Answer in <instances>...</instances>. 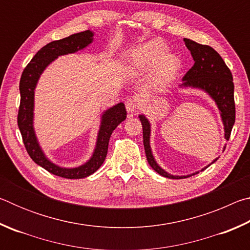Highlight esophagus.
<instances>
[{"mask_svg": "<svg viewBox=\"0 0 250 250\" xmlns=\"http://www.w3.org/2000/svg\"><path fill=\"white\" fill-rule=\"evenodd\" d=\"M138 108H139V105H138L137 101H135V99L129 98V99L125 100V109H126V111H128L129 113L137 112L138 111Z\"/></svg>", "mask_w": 250, "mask_h": 250, "instance_id": "34e87169", "label": "esophagus"}]
</instances>
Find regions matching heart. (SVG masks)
<instances>
[{
  "label": "heart",
  "instance_id": "b5f03b06",
  "mask_svg": "<svg viewBox=\"0 0 250 250\" xmlns=\"http://www.w3.org/2000/svg\"><path fill=\"white\" fill-rule=\"evenodd\" d=\"M167 53V46L162 41H150L131 53L130 64L137 70H147L155 66V77L160 80H167L175 75L180 62L175 56Z\"/></svg>",
  "mask_w": 250,
  "mask_h": 250
}]
</instances>
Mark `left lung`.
I'll return each instance as SVG.
<instances>
[{"label":"left lung","instance_id":"left-lung-1","mask_svg":"<svg viewBox=\"0 0 250 250\" xmlns=\"http://www.w3.org/2000/svg\"><path fill=\"white\" fill-rule=\"evenodd\" d=\"M184 43L191 52L195 62L192 68L184 75L183 86L201 88L211 96V98L217 104L218 109L221 110L224 126H225V139L229 140L236 118L234 83H232L231 71L223 61V58L219 56V54L210 46L198 44L188 39H184ZM139 118L142 124L143 145H145L146 160L151 167H153L154 171L158 172L160 175L168 177V179H185L186 176H173L167 174L156 164L150 147V124L145 116H140ZM215 161H217V159ZM205 168H203V171ZM198 172L194 173L192 175H195Z\"/></svg>","mask_w":250,"mask_h":250}]
</instances>
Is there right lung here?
<instances>
[{"instance_id": "obj_1", "label": "right lung", "mask_w": 250, "mask_h": 250, "mask_svg": "<svg viewBox=\"0 0 250 250\" xmlns=\"http://www.w3.org/2000/svg\"><path fill=\"white\" fill-rule=\"evenodd\" d=\"M92 34L90 31L73 34L62 40L50 42L42 47L35 56L33 57L27 66L25 67L20 80L21 103L18 113V125L22 134V139L28 155L31 159L44 167L46 171L54 175L65 177V179H83L95 173L104 163L107 156L109 139L112 131L119 125L126 117L125 104L120 103L115 107L107 110L103 116V122L97 140V146L92 158L86 164L75 168H62L55 166L45 158L43 152L37 143L35 133L33 129V107H34V89L41 74L55 58L61 55L75 53L83 49L92 42Z\"/></svg>"}]
</instances>
